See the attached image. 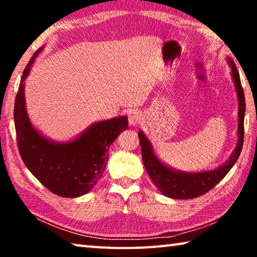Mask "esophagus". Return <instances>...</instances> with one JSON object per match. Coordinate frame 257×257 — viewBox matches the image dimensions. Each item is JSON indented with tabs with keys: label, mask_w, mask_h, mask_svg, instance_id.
Instances as JSON below:
<instances>
[{
	"label": "esophagus",
	"mask_w": 257,
	"mask_h": 257,
	"mask_svg": "<svg viewBox=\"0 0 257 257\" xmlns=\"http://www.w3.org/2000/svg\"><path fill=\"white\" fill-rule=\"evenodd\" d=\"M128 121L130 125H138L142 122V114L138 111H132L128 114Z\"/></svg>",
	"instance_id": "1"
}]
</instances>
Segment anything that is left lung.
I'll use <instances>...</instances> for the list:
<instances>
[{"mask_svg": "<svg viewBox=\"0 0 257 257\" xmlns=\"http://www.w3.org/2000/svg\"><path fill=\"white\" fill-rule=\"evenodd\" d=\"M227 62L231 69V78L234 85V89L238 98V141L231 155L225 162L212 170H205L201 172H186L176 170L168 164L163 163L154 153L153 145L146 135L138 132L139 143L142 146V156L144 167L161 193L164 196L175 199H189L202 196L227 176L231 168L236 163L242 149L243 142V118H245V95L240 82V77L234 66L233 61L227 58Z\"/></svg>", "mask_w": 257, "mask_h": 257, "instance_id": "1", "label": "left lung"}]
</instances>
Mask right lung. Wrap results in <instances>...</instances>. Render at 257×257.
Wrapping results in <instances>:
<instances>
[{
    "label": "right lung",
    "instance_id": "1",
    "mask_svg": "<svg viewBox=\"0 0 257 257\" xmlns=\"http://www.w3.org/2000/svg\"><path fill=\"white\" fill-rule=\"evenodd\" d=\"M41 47L25 68L15 102V125L19 153L28 170L59 196L75 198L92 190L105 170L108 147L128 128L125 115L98 121L75 138L56 142L34 127L25 97V80Z\"/></svg>",
    "mask_w": 257,
    "mask_h": 257
}]
</instances>
